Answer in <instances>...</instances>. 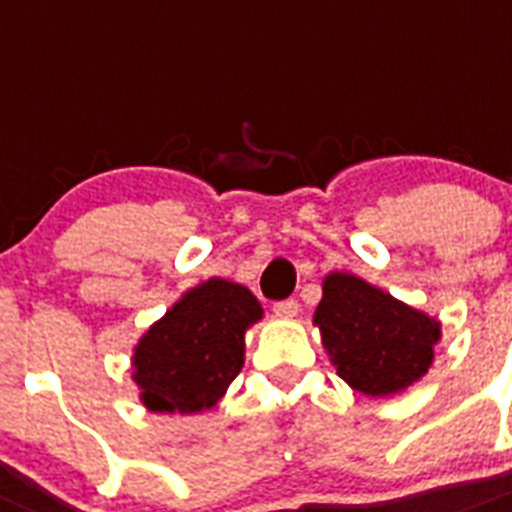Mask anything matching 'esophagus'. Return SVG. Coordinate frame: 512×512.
I'll list each match as a JSON object with an SVG mask.
<instances>
[{"label": "esophagus", "mask_w": 512, "mask_h": 512, "mask_svg": "<svg viewBox=\"0 0 512 512\" xmlns=\"http://www.w3.org/2000/svg\"><path fill=\"white\" fill-rule=\"evenodd\" d=\"M273 310H276V315H286V318H292V315H297L299 302L294 297L281 299V302H276V305H273Z\"/></svg>", "instance_id": "esophagus-1"}]
</instances>
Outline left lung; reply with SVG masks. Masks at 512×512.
Returning <instances> with one entry per match:
<instances>
[{
  "label": "left lung",
  "instance_id": "left-lung-1",
  "mask_svg": "<svg viewBox=\"0 0 512 512\" xmlns=\"http://www.w3.org/2000/svg\"><path fill=\"white\" fill-rule=\"evenodd\" d=\"M336 373L357 392L386 397L434 363L439 323L350 273H331L315 310Z\"/></svg>",
  "mask_w": 512,
  "mask_h": 512
}]
</instances>
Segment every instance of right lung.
<instances>
[{"label": "right lung", "instance_id": "add662e5", "mask_svg": "<svg viewBox=\"0 0 512 512\" xmlns=\"http://www.w3.org/2000/svg\"><path fill=\"white\" fill-rule=\"evenodd\" d=\"M263 307L247 286L210 278L184 294L141 336L134 381L155 413H202L244 365V331Z\"/></svg>", "mask_w": 512, "mask_h": 512}]
</instances>
